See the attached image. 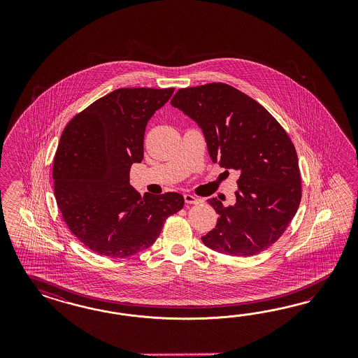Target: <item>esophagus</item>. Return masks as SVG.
<instances>
[{
    "label": "esophagus",
    "mask_w": 358,
    "mask_h": 358,
    "mask_svg": "<svg viewBox=\"0 0 358 358\" xmlns=\"http://www.w3.org/2000/svg\"><path fill=\"white\" fill-rule=\"evenodd\" d=\"M184 198L185 202H186L187 205H198V203L202 202V199H199V198H196V196L192 194H185Z\"/></svg>",
    "instance_id": "obj_1"
}]
</instances>
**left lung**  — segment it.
Segmentation results:
<instances>
[{
  "label": "left lung",
  "instance_id": "left-lung-1",
  "mask_svg": "<svg viewBox=\"0 0 358 358\" xmlns=\"http://www.w3.org/2000/svg\"><path fill=\"white\" fill-rule=\"evenodd\" d=\"M201 127L213 163L238 173L236 202L215 208L203 244L229 256L268 250L290 224L302 198L298 156L286 131L253 98L223 83L180 89L171 101Z\"/></svg>",
  "mask_w": 358,
  "mask_h": 358
}]
</instances>
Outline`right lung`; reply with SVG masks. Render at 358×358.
I'll return each instance as SVG.
<instances>
[{"label":"right lung","mask_w":358,"mask_h":358,"mask_svg":"<svg viewBox=\"0 0 358 358\" xmlns=\"http://www.w3.org/2000/svg\"><path fill=\"white\" fill-rule=\"evenodd\" d=\"M174 87H120L66 124L55 155L57 207L71 232L101 256L122 259L150 248L165 219L184 207L178 193L141 196L130 169L143 160L145 126Z\"/></svg>","instance_id":"obj_1"}]
</instances>
